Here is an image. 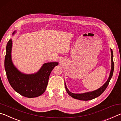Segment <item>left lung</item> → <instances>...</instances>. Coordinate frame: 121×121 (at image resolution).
Returning <instances> with one entry per match:
<instances>
[{"label": "left lung", "instance_id": "8db88e82", "mask_svg": "<svg viewBox=\"0 0 121 121\" xmlns=\"http://www.w3.org/2000/svg\"><path fill=\"white\" fill-rule=\"evenodd\" d=\"M111 50V54H112V57H111V61H112V67H111V71L110 72L109 77L108 79V80L106 82L105 84H104L98 90L95 91H92V92H87V93H82V94H75V93H72L71 92L69 91V90L67 88L66 84L65 82V89H66V91L67 93H68L69 95L72 96L73 98L76 99H78L79 100H83V101H88V100H91L93 99L96 98V97H98L100 96L101 94L103 92H104L106 88L107 87L109 83V82L111 78H112V74H113V72H114V63L113 62V52H112V49H110Z\"/></svg>", "mask_w": 121, "mask_h": 121}]
</instances>
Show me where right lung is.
Segmentation results:
<instances>
[{"mask_svg":"<svg viewBox=\"0 0 121 121\" xmlns=\"http://www.w3.org/2000/svg\"><path fill=\"white\" fill-rule=\"evenodd\" d=\"M14 31L13 33L14 35ZM12 41L10 39L6 45L5 58V69L8 80L14 90L27 98H35L45 92L50 73L58 62L44 63L38 72L26 74L21 73L13 65L11 58Z\"/></svg>","mask_w":121,"mask_h":121,"instance_id":"add662e5","label":"right lung"}]
</instances>
